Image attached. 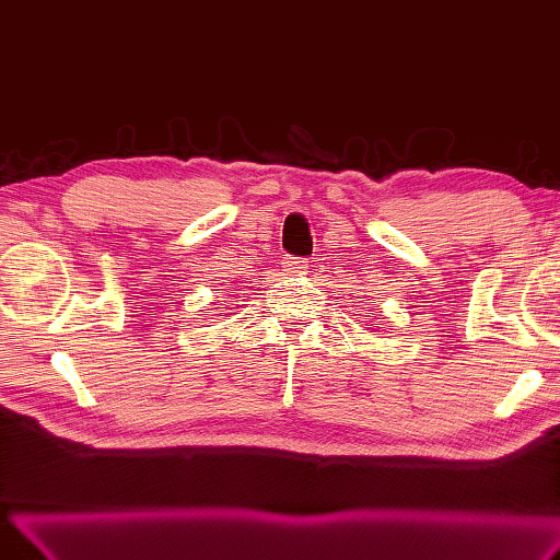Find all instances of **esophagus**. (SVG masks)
<instances>
[{
  "label": "esophagus",
  "instance_id": "obj_1",
  "mask_svg": "<svg viewBox=\"0 0 560 560\" xmlns=\"http://www.w3.org/2000/svg\"><path fill=\"white\" fill-rule=\"evenodd\" d=\"M283 267H285V272H291V275H300L302 269H304V260H300V258H288V260L283 262Z\"/></svg>",
  "mask_w": 560,
  "mask_h": 560
}]
</instances>
